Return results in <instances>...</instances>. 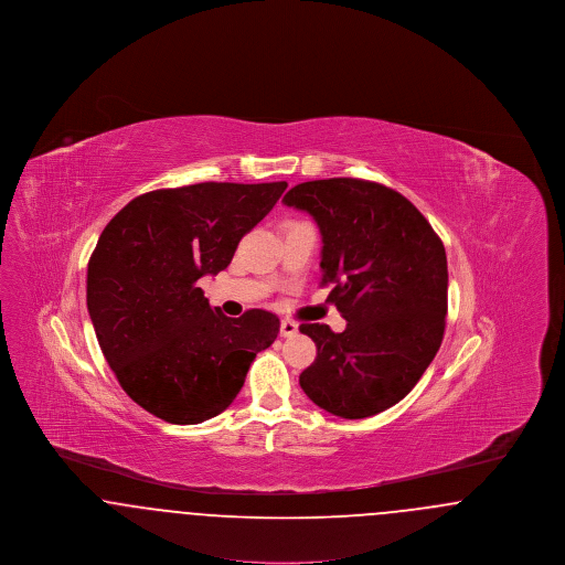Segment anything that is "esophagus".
Listing matches in <instances>:
<instances>
[{
  "instance_id": "obj_1",
  "label": "esophagus",
  "mask_w": 565,
  "mask_h": 565,
  "mask_svg": "<svg viewBox=\"0 0 565 565\" xmlns=\"http://www.w3.org/2000/svg\"><path fill=\"white\" fill-rule=\"evenodd\" d=\"M296 332H298V323L292 322V320H281V326H279V334H281L284 339H290V337H295Z\"/></svg>"
}]
</instances>
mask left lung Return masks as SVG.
I'll use <instances>...</instances> for the list:
<instances>
[{
  "label": "left lung",
  "instance_id": "8db88e82",
  "mask_svg": "<svg viewBox=\"0 0 565 565\" xmlns=\"http://www.w3.org/2000/svg\"><path fill=\"white\" fill-rule=\"evenodd\" d=\"M322 233V286L343 332L300 323L318 355L298 383L323 411L362 419L415 387L445 334L447 254L430 222L396 190L358 178L302 182L284 196Z\"/></svg>",
  "mask_w": 565,
  "mask_h": 565
}]
</instances>
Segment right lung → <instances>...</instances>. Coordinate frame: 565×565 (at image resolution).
<instances>
[{"label": "right lung", "instance_id": "obj_1", "mask_svg": "<svg viewBox=\"0 0 565 565\" xmlns=\"http://www.w3.org/2000/svg\"><path fill=\"white\" fill-rule=\"evenodd\" d=\"M286 182H203L135 196L104 228L86 307L120 387L162 422L192 426L235 401L258 351L277 339L265 309L226 318L199 288L235 256Z\"/></svg>", "mask_w": 565, "mask_h": 565}]
</instances>
